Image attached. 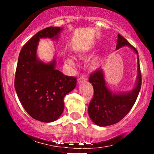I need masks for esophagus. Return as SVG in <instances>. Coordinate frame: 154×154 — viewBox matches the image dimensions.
Here are the masks:
<instances>
[{"instance_id": "34e87169", "label": "esophagus", "mask_w": 154, "mask_h": 154, "mask_svg": "<svg viewBox=\"0 0 154 154\" xmlns=\"http://www.w3.org/2000/svg\"><path fill=\"white\" fill-rule=\"evenodd\" d=\"M85 80H87V77H86V76L85 75H82L81 77H79V78L77 79V82L79 83L82 82L83 81H85Z\"/></svg>"}]
</instances>
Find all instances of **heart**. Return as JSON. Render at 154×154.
<instances>
[{
  "label": "heart",
  "instance_id": "heart-1",
  "mask_svg": "<svg viewBox=\"0 0 154 154\" xmlns=\"http://www.w3.org/2000/svg\"><path fill=\"white\" fill-rule=\"evenodd\" d=\"M68 62L71 65L75 64V62H74V60L72 59V58H69V59H68Z\"/></svg>",
  "mask_w": 154,
  "mask_h": 154
}]
</instances>
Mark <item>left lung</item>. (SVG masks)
Wrapping results in <instances>:
<instances>
[{
  "instance_id": "8db88e82",
  "label": "left lung",
  "mask_w": 154,
  "mask_h": 154,
  "mask_svg": "<svg viewBox=\"0 0 154 154\" xmlns=\"http://www.w3.org/2000/svg\"><path fill=\"white\" fill-rule=\"evenodd\" d=\"M128 45L137 54V51L122 35H118L116 49ZM138 75L135 88L128 93H112L108 89L106 84L103 70H95L90 75L89 82L92 83L94 90L93 97L88 106V114L95 125L106 127L119 122L128 114L135 104L142 84L139 58Z\"/></svg>"
}]
</instances>
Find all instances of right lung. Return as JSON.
<instances>
[{"label": "right lung", "mask_w": 154, "mask_h": 154, "mask_svg": "<svg viewBox=\"0 0 154 154\" xmlns=\"http://www.w3.org/2000/svg\"><path fill=\"white\" fill-rule=\"evenodd\" d=\"M61 27L48 26L24 44L19 53L14 87L21 103L31 117L43 122L56 121L64 109L63 98L75 89L77 78L64 75L50 63L39 61L36 55L40 38H57Z\"/></svg>", "instance_id": "right-lung-1"}]
</instances>
